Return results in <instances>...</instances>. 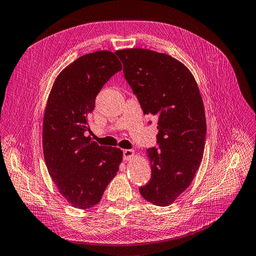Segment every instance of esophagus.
<instances>
[{
  "label": "esophagus",
  "instance_id": "1",
  "mask_svg": "<svg viewBox=\"0 0 256 256\" xmlns=\"http://www.w3.org/2000/svg\"><path fill=\"white\" fill-rule=\"evenodd\" d=\"M134 150H130V149H126L123 150V160L124 161H128L130 160L132 156H134Z\"/></svg>",
  "mask_w": 256,
  "mask_h": 256
}]
</instances>
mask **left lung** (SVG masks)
Masks as SVG:
<instances>
[{
  "label": "left lung",
  "instance_id": "obj_1",
  "mask_svg": "<svg viewBox=\"0 0 256 256\" xmlns=\"http://www.w3.org/2000/svg\"><path fill=\"white\" fill-rule=\"evenodd\" d=\"M116 54L144 114L158 118L159 149L147 150L152 178L140 192L152 204L168 206L192 184L203 158L206 122L198 84L170 55L145 48Z\"/></svg>",
  "mask_w": 256,
  "mask_h": 256
}]
</instances>
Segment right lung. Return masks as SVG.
Returning <instances> with one entry per match:
<instances>
[{
	"label": "right lung",
	"mask_w": 256,
	"mask_h": 256,
	"mask_svg": "<svg viewBox=\"0 0 256 256\" xmlns=\"http://www.w3.org/2000/svg\"><path fill=\"white\" fill-rule=\"evenodd\" d=\"M122 69L118 57L98 50L67 66L53 84L43 119V154L58 192L81 210L96 206L122 162V150L100 146L85 132L95 98Z\"/></svg>",
	"instance_id": "obj_1"
}]
</instances>
